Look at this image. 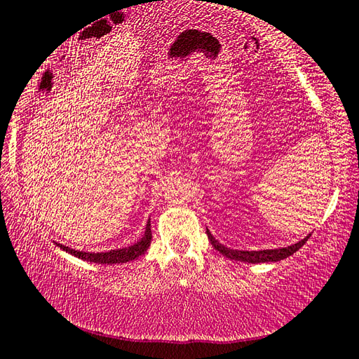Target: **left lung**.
I'll return each mask as SVG.
<instances>
[{
    "mask_svg": "<svg viewBox=\"0 0 359 359\" xmlns=\"http://www.w3.org/2000/svg\"><path fill=\"white\" fill-rule=\"evenodd\" d=\"M207 236L210 243L217 251H219L223 256L229 257L232 260H240V262H248V264H264V262H278V260H283L285 257L292 256L293 252H297L299 248H302L306 242H308V237L299 240L298 243L285 246V248H276V250H264V251H240V250H231L224 245H221L218 240H215L210 231L207 229Z\"/></svg>",
    "mask_w": 359,
    "mask_h": 359,
    "instance_id": "left-lung-1",
    "label": "left lung"
}]
</instances>
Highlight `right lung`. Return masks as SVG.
Wrapping results in <instances>:
<instances>
[{
    "instance_id": "1",
    "label": "right lung",
    "mask_w": 359,
    "mask_h": 359,
    "mask_svg": "<svg viewBox=\"0 0 359 359\" xmlns=\"http://www.w3.org/2000/svg\"><path fill=\"white\" fill-rule=\"evenodd\" d=\"M151 240H152V232H151V219L147 221L146 224V231L144 236L136 242L132 246L127 248H121V250H111L108 252H84V251H78V250H72L69 246H64L61 243H56V246H60L62 251H66L72 256H75L78 259L88 260V262H95V264H123V262H132L136 257L142 256L147 251V248L151 246Z\"/></svg>"
}]
</instances>
